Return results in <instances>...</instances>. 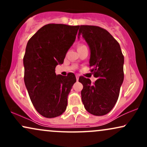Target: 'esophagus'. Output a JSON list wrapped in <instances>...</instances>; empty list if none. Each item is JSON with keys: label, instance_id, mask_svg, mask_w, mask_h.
Listing matches in <instances>:
<instances>
[{"label": "esophagus", "instance_id": "obj_1", "mask_svg": "<svg viewBox=\"0 0 147 147\" xmlns=\"http://www.w3.org/2000/svg\"><path fill=\"white\" fill-rule=\"evenodd\" d=\"M76 79H77V81L79 80V76L78 75H76Z\"/></svg>", "mask_w": 147, "mask_h": 147}]
</instances>
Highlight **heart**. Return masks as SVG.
<instances>
[{"label":"heart","mask_w":147,"mask_h":147,"mask_svg":"<svg viewBox=\"0 0 147 147\" xmlns=\"http://www.w3.org/2000/svg\"><path fill=\"white\" fill-rule=\"evenodd\" d=\"M82 46H84V45H80V46H79V47H82Z\"/></svg>","instance_id":"b5f03b06"}]
</instances>
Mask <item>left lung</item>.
Returning a JSON list of instances; mask_svg holds the SVG:
<instances>
[{
    "instance_id": "obj_1",
    "label": "left lung",
    "mask_w": 147,
    "mask_h": 147,
    "mask_svg": "<svg viewBox=\"0 0 147 147\" xmlns=\"http://www.w3.org/2000/svg\"><path fill=\"white\" fill-rule=\"evenodd\" d=\"M78 38L86 41L90 51L89 63L97 80L80 77L81 92L85 109L90 114L102 116L109 113L117 102L124 81V59L120 45L106 30L93 25L79 26Z\"/></svg>"
}]
</instances>
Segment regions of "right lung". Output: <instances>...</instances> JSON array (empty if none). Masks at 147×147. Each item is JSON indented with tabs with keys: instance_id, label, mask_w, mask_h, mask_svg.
I'll list each match as a JSON object with an SVG mask.
<instances>
[{
	"instance_id": "obj_1",
	"label": "right lung",
	"mask_w": 147,
	"mask_h": 147,
	"mask_svg": "<svg viewBox=\"0 0 147 147\" xmlns=\"http://www.w3.org/2000/svg\"><path fill=\"white\" fill-rule=\"evenodd\" d=\"M78 29L79 25H45L27 43L23 57L25 85L35 109L45 117H58L66 109L76 77L72 72L57 75L55 68L63 63Z\"/></svg>"
}]
</instances>
